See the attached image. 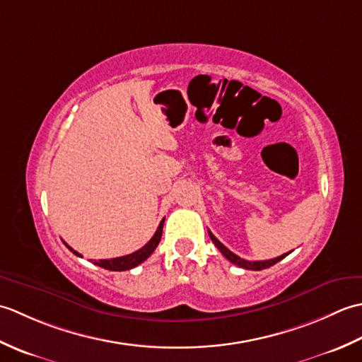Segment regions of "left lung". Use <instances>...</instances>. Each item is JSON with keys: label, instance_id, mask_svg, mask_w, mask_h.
Here are the masks:
<instances>
[{"label": "left lung", "instance_id": "1", "mask_svg": "<svg viewBox=\"0 0 362 362\" xmlns=\"http://www.w3.org/2000/svg\"><path fill=\"white\" fill-rule=\"evenodd\" d=\"M209 235H210V238H211V241L214 243V245H216V247L219 249V252L230 261V263H233V264L240 266V267H243V269H249V271H263V269H267V267H271V266L276 264V263H279V261H281L284 257L289 255V252H288V253H284V255L276 257V258H274V259H266V261H247V259H243V258H240L238 255H235L233 252H230V250L226 247V245L222 244V243L218 240V238L210 232V230H209Z\"/></svg>", "mask_w": 362, "mask_h": 362}]
</instances>
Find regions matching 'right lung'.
Returning <instances> with one entry per match:
<instances>
[{"mask_svg":"<svg viewBox=\"0 0 362 362\" xmlns=\"http://www.w3.org/2000/svg\"><path fill=\"white\" fill-rule=\"evenodd\" d=\"M163 224H165V219H161L160 226L157 228V232L153 233V236L149 240V243L143 245V247L140 250H136L134 253H129V255H124V257H118V258H110V259H99V261H95V264L99 266V267H104L107 269V271H129V269H132L138 264H141L144 259H148L152 252L157 249V245L161 240V232H163ZM65 245L68 249H70L74 255L78 257H82L79 252H76L74 249H71L70 245H68L65 243Z\"/></svg>","mask_w":362,"mask_h":362,"instance_id":"add662e5","label":"right lung"}]
</instances>
